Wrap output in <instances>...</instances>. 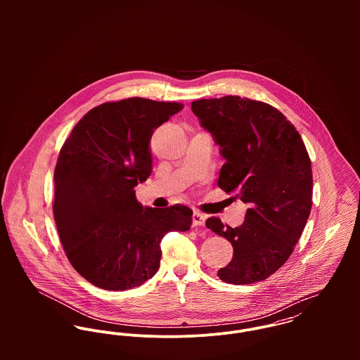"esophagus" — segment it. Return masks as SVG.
<instances>
[{"mask_svg": "<svg viewBox=\"0 0 360 360\" xmlns=\"http://www.w3.org/2000/svg\"><path fill=\"white\" fill-rule=\"evenodd\" d=\"M206 216L200 212L193 213V226H205Z\"/></svg>", "mask_w": 360, "mask_h": 360, "instance_id": "esophagus-1", "label": "esophagus"}]
</instances>
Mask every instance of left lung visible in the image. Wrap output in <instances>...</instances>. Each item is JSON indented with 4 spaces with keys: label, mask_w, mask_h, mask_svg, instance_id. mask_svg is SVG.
<instances>
[{
    "label": "left lung",
    "mask_w": 360,
    "mask_h": 360,
    "mask_svg": "<svg viewBox=\"0 0 360 360\" xmlns=\"http://www.w3.org/2000/svg\"><path fill=\"white\" fill-rule=\"evenodd\" d=\"M191 109L226 160L217 186L250 206L234 229L219 217L206 220L234 250L217 276L236 285L262 281L287 262L308 221L313 179L305 144L269 103L227 96L194 101Z\"/></svg>",
    "instance_id": "left-lung-1"
}]
</instances>
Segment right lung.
Here are the masks:
<instances>
[{"mask_svg":"<svg viewBox=\"0 0 360 360\" xmlns=\"http://www.w3.org/2000/svg\"><path fill=\"white\" fill-rule=\"evenodd\" d=\"M181 108L139 97L103 103L79 120L60 148L55 224L72 266L98 288L140 287L159 269L163 236L191 227L190 207H144L134 191L153 172L155 129Z\"/></svg>","mask_w":360,"mask_h":360,"instance_id":"right-lung-1","label":"right lung"}]
</instances>
